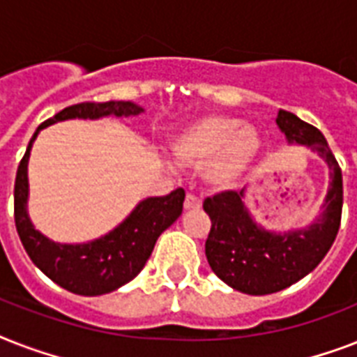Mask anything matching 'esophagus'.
<instances>
[{
    "mask_svg": "<svg viewBox=\"0 0 357 357\" xmlns=\"http://www.w3.org/2000/svg\"><path fill=\"white\" fill-rule=\"evenodd\" d=\"M202 207V200L195 192H189L187 198H185V209H200Z\"/></svg>",
    "mask_w": 357,
    "mask_h": 357,
    "instance_id": "obj_1",
    "label": "esophagus"
}]
</instances>
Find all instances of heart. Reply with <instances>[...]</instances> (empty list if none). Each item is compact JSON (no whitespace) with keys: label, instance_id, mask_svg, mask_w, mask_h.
Here are the masks:
<instances>
[{"label":"heart","instance_id":"b5f03b06","mask_svg":"<svg viewBox=\"0 0 357 357\" xmlns=\"http://www.w3.org/2000/svg\"><path fill=\"white\" fill-rule=\"evenodd\" d=\"M259 133L228 114H209L176 137L172 151L179 165L206 168L209 183L228 187L259 151Z\"/></svg>","mask_w":357,"mask_h":357}]
</instances>
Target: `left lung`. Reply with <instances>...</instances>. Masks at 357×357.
I'll use <instances>...</instances> for the list:
<instances>
[{"label":"left lung","instance_id":"obj_1","mask_svg":"<svg viewBox=\"0 0 357 357\" xmlns=\"http://www.w3.org/2000/svg\"><path fill=\"white\" fill-rule=\"evenodd\" d=\"M276 123L289 142L310 146L332 170L322 217L307 229L276 235L250 218L243 206L244 190H224L204 202V211L211 218L206 241L209 266L229 287L255 296L283 291L307 276L332 248L343 213L341 167L324 135L289 111H280Z\"/></svg>","mask_w":357,"mask_h":357}]
</instances>
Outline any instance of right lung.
Instances as JSON below:
<instances>
[{
	"label": "right lung",
	"mask_w": 357,
	"mask_h": 357,
	"mask_svg": "<svg viewBox=\"0 0 357 357\" xmlns=\"http://www.w3.org/2000/svg\"><path fill=\"white\" fill-rule=\"evenodd\" d=\"M142 113L131 102L77 103L70 105L36 128L29 146L18 165L14 181V224L31 261L52 282L74 294L98 296L111 293L131 282L151 255L159 235L172 226L183 211L185 190L176 189L167 196L140 202L119 228L89 244H55L40 235L29 222L27 202V161L33 140L42 128L68 119H100V116H135Z\"/></svg>",
	"instance_id": "obj_1"
}]
</instances>
